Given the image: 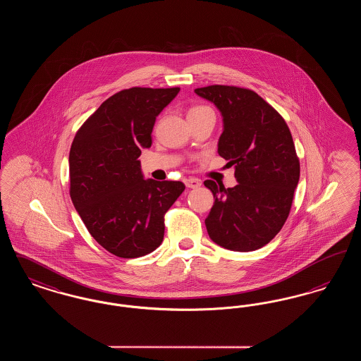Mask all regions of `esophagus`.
Instances as JSON below:
<instances>
[{
    "label": "esophagus",
    "mask_w": 361,
    "mask_h": 361,
    "mask_svg": "<svg viewBox=\"0 0 361 361\" xmlns=\"http://www.w3.org/2000/svg\"><path fill=\"white\" fill-rule=\"evenodd\" d=\"M184 183H185L187 188L190 189L199 188V187L202 185V181H200L199 178H195V177H189V178H185V180H184Z\"/></svg>",
    "instance_id": "esophagus-1"
}]
</instances>
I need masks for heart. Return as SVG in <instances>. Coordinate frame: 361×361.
I'll use <instances>...</instances> for the list:
<instances>
[{"label": "heart", "instance_id": "b5f03b06", "mask_svg": "<svg viewBox=\"0 0 361 361\" xmlns=\"http://www.w3.org/2000/svg\"><path fill=\"white\" fill-rule=\"evenodd\" d=\"M204 111H211L209 108L203 106V105H196V106H192L189 109L188 115H193V114H200V112H204Z\"/></svg>", "mask_w": 361, "mask_h": 361}]
</instances>
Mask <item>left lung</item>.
Segmentation results:
<instances>
[{"instance_id": "obj_1", "label": "left lung", "mask_w": 361, "mask_h": 361, "mask_svg": "<svg viewBox=\"0 0 361 361\" xmlns=\"http://www.w3.org/2000/svg\"><path fill=\"white\" fill-rule=\"evenodd\" d=\"M224 116L218 153L235 166L238 184L206 180L215 203L207 216L209 238L228 250L252 252L274 240L286 224L300 176L291 131L283 116L252 89H195Z\"/></svg>"}]
</instances>
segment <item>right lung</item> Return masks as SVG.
Here are the masks:
<instances>
[{
  "instance_id": "1",
  "label": "right lung",
  "mask_w": 361,
  "mask_h": 361,
  "mask_svg": "<svg viewBox=\"0 0 361 361\" xmlns=\"http://www.w3.org/2000/svg\"><path fill=\"white\" fill-rule=\"evenodd\" d=\"M180 87H130L106 99L78 128L70 147V197L105 250L137 258L164 240L165 214L181 181L143 180L137 157L152 146L155 118Z\"/></svg>"
}]
</instances>
